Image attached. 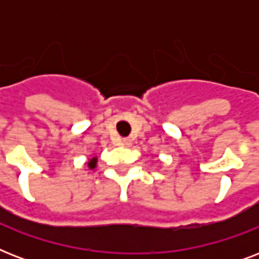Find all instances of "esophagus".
<instances>
[{"mask_svg":"<svg viewBox=\"0 0 259 259\" xmlns=\"http://www.w3.org/2000/svg\"><path fill=\"white\" fill-rule=\"evenodd\" d=\"M121 145L129 148V146H132V140H130V138H123L121 141Z\"/></svg>","mask_w":259,"mask_h":259,"instance_id":"esophagus-1","label":"esophagus"}]
</instances>
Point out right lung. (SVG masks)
I'll return each instance as SVG.
<instances>
[{
	"mask_svg": "<svg viewBox=\"0 0 259 259\" xmlns=\"http://www.w3.org/2000/svg\"><path fill=\"white\" fill-rule=\"evenodd\" d=\"M97 162H98V158L97 157H93L89 160V168L91 170H94L97 168Z\"/></svg>",
	"mask_w": 259,
	"mask_h": 259,
	"instance_id": "1",
	"label": "right lung"
}]
</instances>
